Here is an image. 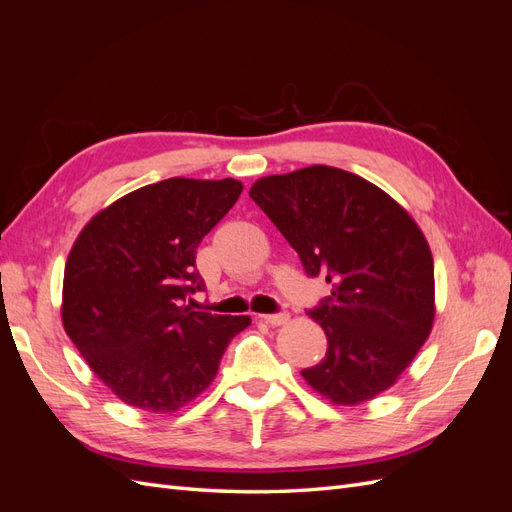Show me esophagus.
I'll use <instances>...</instances> for the list:
<instances>
[{"instance_id": "34e87169", "label": "esophagus", "mask_w": 512, "mask_h": 512, "mask_svg": "<svg viewBox=\"0 0 512 512\" xmlns=\"http://www.w3.org/2000/svg\"><path fill=\"white\" fill-rule=\"evenodd\" d=\"M262 320H265L267 324H271V327H280V324H286L288 322V314L286 312H277V314H265V316H260Z\"/></svg>"}]
</instances>
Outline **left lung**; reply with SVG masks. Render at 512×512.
<instances>
[{"label": "left lung", "mask_w": 512, "mask_h": 512, "mask_svg": "<svg viewBox=\"0 0 512 512\" xmlns=\"http://www.w3.org/2000/svg\"><path fill=\"white\" fill-rule=\"evenodd\" d=\"M250 196L305 273L333 286L307 312L329 344L318 365L301 371L307 384L342 406L389 389L436 314L433 258L421 228L374 183L333 166L262 177Z\"/></svg>", "instance_id": "1"}]
</instances>
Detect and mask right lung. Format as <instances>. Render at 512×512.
I'll list each match as a JSON object with an SVG mask.
<instances>
[{
  "instance_id": "1",
  "label": "right lung",
  "mask_w": 512,
  "mask_h": 512,
  "mask_svg": "<svg viewBox=\"0 0 512 512\" xmlns=\"http://www.w3.org/2000/svg\"><path fill=\"white\" fill-rule=\"evenodd\" d=\"M235 179L173 177L100 211L72 245L61 318L96 376L128 406L175 412L213 382L247 316L194 312L196 250L237 203Z\"/></svg>"
}]
</instances>
